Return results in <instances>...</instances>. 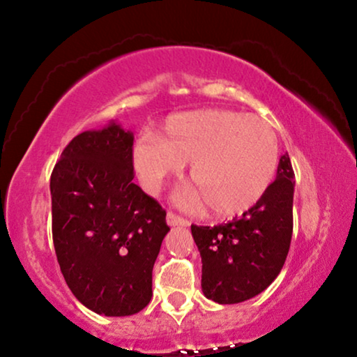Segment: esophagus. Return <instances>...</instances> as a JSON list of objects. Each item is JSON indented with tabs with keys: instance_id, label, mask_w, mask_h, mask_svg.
Listing matches in <instances>:
<instances>
[{
	"instance_id": "1",
	"label": "esophagus",
	"mask_w": 357,
	"mask_h": 357,
	"mask_svg": "<svg viewBox=\"0 0 357 357\" xmlns=\"http://www.w3.org/2000/svg\"><path fill=\"white\" fill-rule=\"evenodd\" d=\"M167 224H169V226H182V227L190 226V222L187 221V219L178 216V214H175L172 211L167 213Z\"/></svg>"
}]
</instances>
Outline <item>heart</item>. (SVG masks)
Instances as JSON below:
<instances>
[{
  "label": "heart",
  "instance_id": "1",
  "mask_svg": "<svg viewBox=\"0 0 357 357\" xmlns=\"http://www.w3.org/2000/svg\"><path fill=\"white\" fill-rule=\"evenodd\" d=\"M133 164L144 190L158 193L190 164L195 188L178 198L185 206L208 208L216 216L252 209L275 182L280 139L260 116L234 110H195L169 116L160 138L139 136Z\"/></svg>",
  "mask_w": 357,
  "mask_h": 357
}]
</instances>
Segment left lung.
Segmentation results:
<instances>
[{
    "label": "left lung",
    "instance_id": "left-lung-1",
    "mask_svg": "<svg viewBox=\"0 0 357 357\" xmlns=\"http://www.w3.org/2000/svg\"><path fill=\"white\" fill-rule=\"evenodd\" d=\"M294 170L287 153L276 180L252 209L231 222L192 226L202 255L203 294L218 304H237L266 289L284 265L292 237Z\"/></svg>",
    "mask_w": 357,
    "mask_h": 357
}]
</instances>
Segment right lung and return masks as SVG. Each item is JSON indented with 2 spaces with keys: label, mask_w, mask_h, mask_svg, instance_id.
Wrapping results in <instances>:
<instances>
[{
  "label": "right lung",
  "mask_w": 357,
  "mask_h": 357,
  "mask_svg": "<svg viewBox=\"0 0 357 357\" xmlns=\"http://www.w3.org/2000/svg\"><path fill=\"white\" fill-rule=\"evenodd\" d=\"M133 139L112 121L70 141L50 178L52 234L60 270L87 309L138 314L170 227L165 209L133 183Z\"/></svg>",
  "instance_id": "right-lung-1"
}]
</instances>
